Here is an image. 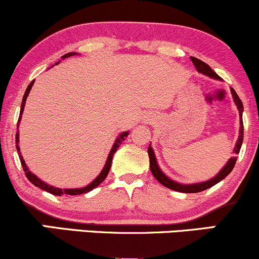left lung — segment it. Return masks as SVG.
<instances>
[{
    "label": "left lung",
    "instance_id": "left-lung-1",
    "mask_svg": "<svg viewBox=\"0 0 259 259\" xmlns=\"http://www.w3.org/2000/svg\"><path fill=\"white\" fill-rule=\"evenodd\" d=\"M191 61H192V63H194L196 69H197L200 73L206 74V75L210 76V78H214V79H218V80L222 79L221 76H219L218 74L214 72V70H212V68H210L209 65H208L207 63H204V62H202L201 59L191 57ZM231 95H233V97H234L235 105H236L237 108H239L240 118H242L243 105H242L241 100H240V97L237 96L236 91H235L233 88H231ZM242 141H243V123H242V120H240V135H239V140H237V142H236V146H235V148H234V153L235 154H237L240 152V148H241ZM148 156H150V168H151V171H152L153 177L156 178V179L158 180L159 183L162 184V185L168 187V189L174 190V191L185 192V194H194V192H201V191H203V190L209 189V187H212L213 185H215V184H218L219 181H222L225 177H227V175L231 173V170L234 169L235 163H236V159H237L236 156L231 157V158L229 159V162L227 163V165H225V167L223 168L221 171H219L218 175L213 178V179L204 181V183H200V184H192V185H181V184L175 183V181L169 179L167 175L163 174V171L160 170L158 164H157L156 156H154V152H153L152 147H151V145L148 146Z\"/></svg>",
    "mask_w": 259,
    "mask_h": 259
}]
</instances>
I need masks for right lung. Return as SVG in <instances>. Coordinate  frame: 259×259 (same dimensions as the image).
Here are the masks:
<instances>
[{"mask_svg": "<svg viewBox=\"0 0 259 259\" xmlns=\"http://www.w3.org/2000/svg\"><path fill=\"white\" fill-rule=\"evenodd\" d=\"M74 55H76V53H75V52H69V53H67V55L62 56V58L64 59V58L70 57V56H74ZM32 84H34V81H31L30 84H29L28 89H26V91H25V94H24V97H23V102H22V107H20L19 119H18L17 129H18V127H19V121H20V118H22L23 111H24V106H25L26 97H28L29 92H30V90H31V86H32ZM127 134H129L127 132H125V133H121L120 135H119V138H118L117 140H115V144L113 145V147H112L111 152H109V154H108V158H107V162H106L105 167H103V169H102V171H101L100 175H99V177L96 178V179H95L94 181H92V183L90 184V185H88V186L82 187V189H64V190L58 189V187H53V186L47 185V184H46V183H44L42 180L38 179V178L36 177V175L32 174L31 171L29 170V169H28V167H26V164H25L24 159H23L22 153H20L19 145H18V142H19V132H17V134H16V144H17V146H16V147H17V151H18V156H19L20 163H22L23 170L25 171L26 178H28V180L30 181V183H32V184H34L35 186L40 187V189H42V190H45V191L50 192V194H52V195H56V196H62V195H70V196H74V195L86 194V192L91 191L92 189H95V187L99 186L100 184L102 183V181L106 179V177H107V175H108V173H109V169H111V165H112V159H113V154H114L115 152H117L118 147H119V145H121V142H123L124 140H125V138L127 136Z\"/></svg>", "mask_w": 259, "mask_h": 259, "instance_id": "right-lung-1", "label": "right lung"}]
</instances>
